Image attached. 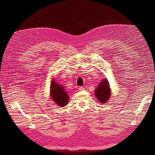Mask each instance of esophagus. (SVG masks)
I'll return each instance as SVG.
<instances>
[{
    "mask_svg": "<svg viewBox=\"0 0 155 155\" xmlns=\"http://www.w3.org/2000/svg\"><path fill=\"white\" fill-rule=\"evenodd\" d=\"M79 91H83L84 89H85V88L83 87H79Z\"/></svg>",
    "mask_w": 155,
    "mask_h": 155,
    "instance_id": "1",
    "label": "esophagus"
}]
</instances>
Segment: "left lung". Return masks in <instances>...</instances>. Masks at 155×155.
Here are the masks:
<instances>
[{"instance_id": "8db88e82", "label": "left lung", "mask_w": 155, "mask_h": 155, "mask_svg": "<svg viewBox=\"0 0 155 155\" xmlns=\"http://www.w3.org/2000/svg\"><path fill=\"white\" fill-rule=\"evenodd\" d=\"M94 94L97 99L101 104H105L111 96V89L108 79L105 78L99 83L94 90Z\"/></svg>"}]
</instances>
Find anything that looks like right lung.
<instances>
[{
    "instance_id": "right-lung-1",
    "label": "right lung",
    "mask_w": 155,
    "mask_h": 155,
    "mask_svg": "<svg viewBox=\"0 0 155 155\" xmlns=\"http://www.w3.org/2000/svg\"><path fill=\"white\" fill-rule=\"evenodd\" d=\"M50 96L59 107H65L68 103L69 96L62 85L56 82L53 78L50 83Z\"/></svg>"
}]
</instances>
